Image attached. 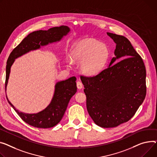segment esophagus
I'll list each match as a JSON object with an SVG mask.
<instances>
[{
  "mask_svg": "<svg viewBox=\"0 0 157 157\" xmlns=\"http://www.w3.org/2000/svg\"><path fill=\"white\" fill-rule=\"evenodd\" d=\"M76 85H77V88H78V89H81L82 88V86H83V85H82V82H81V81H78L77 82V83H76Z\"/></svg>",
  "mask_w": 157,
  "mask_h": 157,
  "instance_id": "1",
  "label": "esophagus"
}]
</instances>
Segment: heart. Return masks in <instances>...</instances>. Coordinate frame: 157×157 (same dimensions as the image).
Returning a JSON list of instances; mask_svg holds the SVG:
<instances>
[{
	"label": "heart",
	"instance_id": "obj_1",
	"mask_svg": "<svg viewBox=\"0 0 157 157\" xmlns=\"http://www.w3.org/2000/svg\"><path fill=\"white\" fill-rule=\"evenodd\" d=\"M109 55V49L105 44L91 38L79 41L71 53L72 60L81 62V70L86 75L99 72L105 65Z\"/></svg>",
	"mask_w": 157,
	"mask_h": 157
}]
</instances>
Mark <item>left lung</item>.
I'll return each mask as SVG.
<instances>
[{"label":"left lung","mask_w":157,"mask_h":157,"mask_svg":"<svg viewBox=\"0 0 157 157\" xmlns=\"http://www.w3.org/2000/svg\"><path fill=\"white\" fill-rule=\"evenodd\" d=\"M107 34L116 44L109 67L94 76H81L88 113L104 128L117 127L130 120L147 93L146 69L141 56L127 38ZM117 59L121 60L115 63Z\"/></svg>","instance_id":"obj_1"}]
</instances>
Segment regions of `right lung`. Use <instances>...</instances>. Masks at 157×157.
<instances>
[{
  "label": "right lung",
  "instance_id": "obj_1",
  "mask_svg": "<svg viewBox=\"0 0 157 157\" xmlns=\"http://www.w3.org/2000/svg\"><path fill=\"white\" fill-rule=\"evenodd\" d=\"M71 31L67 26L54 27L48 30L35 31L25 37L10 54L7 61L6 76V91L8 83L10 67L16 59L28 53L31 50L40 49L41 47L59 41ZM76 78L73 76L66 80L58 81L49 105L43 110L36 113H26L19 112L7 100L19 117L30 126L38 128H50L55 126L63 117L72 97L77 91Z\"/></svg>",
  "mask_w": 157,
  "mask_h": 157
}]
</instances>
